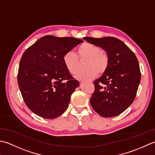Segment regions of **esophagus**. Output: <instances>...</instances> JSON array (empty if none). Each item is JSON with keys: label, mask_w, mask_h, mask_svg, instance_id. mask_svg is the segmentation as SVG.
Wrapping results in <instances>:
<instances>
[{"label": "esophagus", "mask_w": 155, "mask_h": 155, "mask_svg": "<svg viewBox=\"0 0 155 155\" xmlns=\"http://www.w3.org/2000/svg\"><path fill=\"white\" fill-rule=\"evenodd\" d=\"M81 81H85V80H81ZM90 82H92V81H91V80H90Z\"/></svg>", "instance_id": "obj_1"}]
</instances>
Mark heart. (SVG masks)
I'll list each match as a JSON object with an SVG mask.
<instances>
[{
    "instance_id": "1",
    "label": "heart",
    "mask_w": 155,
    "mask_h": 155,
    "mask_svg": "<svg viewBox=\"0 0 155 155\" xmlns=\"http://www.w3.org/2000/svg\"><path fill=\"white\" fill-rule=\"evenodd\" d=\"M86 59L84 63L85 68L75 75L78 80L94 78L97 74H102L108 67L109 58L107 53L101 51L98 46L90 43H84L77 49V55L73 51L66 52L63 56V62L69 73L75 74L80 69V63L78 61Z\"/></svg>"
}]
</instances>
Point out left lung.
<instances>
[{"instance_id":"1","label":"left lung","mask_w":155,"mask_h":155,"mask_svg":"<svg viewBox=\"0 0 155 155\" xmlns=\"http://www.w3.org/2000/svg\"><path fill=\"white\" fill-rule=\"evenodd\" d=\"M106 51L108 67L94 81L95 90L90 98L93 109L103 117L116 116L127 109L135 99L141 74L137 57L117 38L84 37Z\"/></svg>"}]
</instances>
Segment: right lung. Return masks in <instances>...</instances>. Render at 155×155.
Listing matches in <instances>:
<instances>
[{
    "label": "right lung",
    "mask_w": 155,
    "mask_h": 155,
    "mask_svg": "<svg viewBox=\"0 0 155 155\" xmlns=\"http://www.w3.org/2000/svg\"><path fill=\"white\" fill-rule=\"evenodd\" d=\"M74 37L44 36L22 55L17 81L27 106L40 117L53 119L69 106L79 81L71 76L63 56L81 43Z\"/></svg>",
    "instance_id": "1"
}]
</instances>
